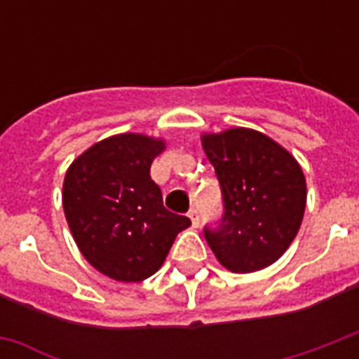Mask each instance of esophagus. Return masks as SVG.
Here are the masks:
<instances>
[{"instance_id": "34e87169", "label": "esophagus", "mask_w": 359, "mask_h": 359, "mask_svg": "<svg viewBox=\"0 0 359 359\" xmlns=\"http://www.w3.org/2000/svg\"><path fill=\"white\" fill-rule=\"evenodd\" d=\"M188 218L191 219V225H194V227H197V225H199V212H197L196 208H191L190 212H188Z\"/></svg>"}]
</instances>
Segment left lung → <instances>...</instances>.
I'll use <instances>...</instances> for the list:
<instances>
[{
  "mask_svg": "<svg viewBox=\"0 0 359 359\" xmlns=\"http://www.w3.org/2000/svg\"><path fill=\"white\" fill-rule=\"evenodd\" d=\"M224 194L218 229H205L210 250L231 272L250 273L283 255L306 212V177L278 141L251 128L201 135Z\"/></svg>",
  "mask_w": 359,
  "mask_h": 359,
  "instance_id": "1",
  "label": "left lung"
}]
</instances>
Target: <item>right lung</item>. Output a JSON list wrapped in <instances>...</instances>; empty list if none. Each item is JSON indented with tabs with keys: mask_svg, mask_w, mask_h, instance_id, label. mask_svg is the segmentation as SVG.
<instances>
[{
	"mask_svg": "<svg viewBox=\"0 0 359 359\" xmlns=\"http://www.w3.org/2000/svg\"><path fill=\"white\" fill-rule=\"evenodd\" d=\"M162 137L117 134L81 152L67 169L63 210L81 255L98 272L137 283L158 272L175 236L190 227L186 216L163 207L151 179Z\"/></svg>",
	"mask_w": 359,
	"mask_h": 359,
	"instance_id": "right-lung-1",
	"label": "right lung"
}]
</instances>
